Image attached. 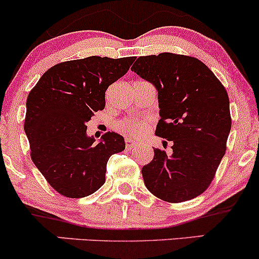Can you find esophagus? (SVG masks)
I'll use <instances>...</instances> for the list:
<instances>
[{"mask_svg":"<svg viewBox=\"0 0 259 259\" xmlns=\"http://www.w3.org/2000/svg\"><path fill=\"white\" fill-rule=\"evenodd\" d=\"M125 146H126L127 150H133L135 149V147L139 146V144H136L135 141H133L132 139H125Z\"/></svg>","mask_w":259,"mask_h":259,"instance_id":"34e87169","label":"esophagus"}]
</instances>
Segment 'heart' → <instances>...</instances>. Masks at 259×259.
I'll list each match as a JSON object with an SVG mask.
<instances>
[{"mask_svg":"<svg viewBox=\"0 0 259 259\" xmlns=\"http://www.w3.org/2000/svg\"><path fill=\"white\" fill-rule=\"evenodd\" d=\"M120 130L125 134L133 136V138H140V136L145 135V133L147 132V125L144 121L134 120V119H130V120H125L123 123L119 125Z\"/></svg>","mask_w":259,"mask_h":259,"instance_id":"1","label":"heart"}]
</instances>
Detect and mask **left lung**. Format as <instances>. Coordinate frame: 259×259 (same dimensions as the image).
<instances>
[{"label":"left lung","mask_w":259,"mask_h":259,"mask_svg":"<svg viewBox=\"0 0 259 259\" xmlns=\"http://www.w3.org/2000/svg\"><path fill=\"white\" fill-rule=\"evenodd\" d=\"M132 71L157 90L155 134L173 143L169 156L153 150V160L141 169L145 186L169 203L198 197L226 151L231 116L225 87L200 60L172 53L140 56Z\"/></svg>","instance_id":"8db88e82"}]
</instances>
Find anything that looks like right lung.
<instances>
[{"mask_svg": "<svg viewBox=\"0 0 259 259\" xmlns=\"http://www.w3.org/2000/svg\"><path fill=\"white\" fill-rule=\"evenodd\" d=\"M134 56H88L60 62L41 76L27 98L24 132L36 168L56 192L83 198L106 182L107 162L125 149L116 133L96 144L87 121L106 107L107 88L123 77Z\"/></svg>", "mask_w": 259, "mask_h": 259, "instance_id": "right-lung-1", "label": "right lung"}]
</instances>
